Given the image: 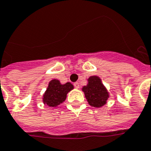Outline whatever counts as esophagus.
<instances>
[{
    "label": "esophagus",
    "mask_w": 151,
    "mask_h": 151,
    "mask_svg": "<svg viewBox=\"0 0 151 151\" xmlns=\"http://www.w3.org/2000/svg\"><path fill=\"white\" fill-rule=\"evenodd\" d=\"M74 86H75L76 89H79V88H80V84H79L78 82H76V83H74Z\"/></svg>",
    "instance_id": "esophagus-1"
}]
</instances>
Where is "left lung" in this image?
Returning <instances> with one entry per match:
<instances>
[{
  "mask_svg": "<svg viewBox=\"0 0 151 151\" xmlns=\"http://www.w3.org/2000/svg\"><path fill=\"white\" fill-rule=\"evenodd\" d=\"M87 86L82 88L89 104L94 108H101L106 104L109 93L106 87L97 76H93L87 80Z\"/></svg>",
  "mask_w": 151,
  "mask_h": 151,
  "instance_id": "left-lung-1",
  "label": "left lung"
}]
</instances>
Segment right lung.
I'll list each match as a JSON object with an SVG mask.
<instances>
[{
  "mask_svg": "<svg viewBox=\"0 0 151 151\" xmlns=\"http://www.w3.org/2000/svg\"><path fill=\"white\" fill-rule=\"evenodd\" d=\"M73 89L70 82L62 85L58 80H52L42 96V102L50 108H56L65 101L66 94Z\"/></svg>",
  "mask_w": 151,
  "mask_h": 151,
  "instance_id": "1",
  "label": "right lung"
}]
</instances>
